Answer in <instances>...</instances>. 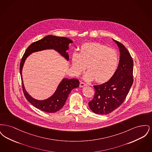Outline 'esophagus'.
Segmentation results:
<instances>
[{
  "label": "esophagus",
  "mask_w": 152,
  "mask_h": 152,
  "mask_svg": "<svg viewBox=\"0 0 152 152\" xmlns=\"http://www.w3.org/2000/svg\"><path fill=\"white\" fill-rule=\"evenodd\" d=\"M87 84H86L85 83H84V82H80V87H85V86H87Z\"/></svg>",
  "instance_id": "esophagus-1"
}]
</instances>
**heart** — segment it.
I'll return each instance as SVG.
<instances>
[{
    "label": "heart",
    "mask_w": 152,
    "mask_h": 152,
    "mask_svg": "<svg viewBox=\"0 0 152 152\" xmlns=\"http://www.w3.org/2000/svg\"><path fill=\"white\" fill-rule=\"evenodd\" d=\"M118 55L116 50L97 43H87L81 47L79 53L73 54L72 64L74 72L79 75L86 69L85 75L88 81L94 80L104 82L115 73L118 64Z\"/></svg>",
    "instance_id": "b5f03b06"
}]
</instances>
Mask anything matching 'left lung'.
Masks as SVG:
<instances>
[{
    "instance_id": "left-lung-1",
    "label": "left lung",
    "mask_w": 152,
    "mask_h": 152,
    "mask_svg": "<svg viewBox=\"0 0 152 152\" xmlns=\"http://www.w3.org/2000/svg\"><path fill=\"white\" fill-rule=\"evenodd\" d=\"M120 50V61L116 72L108 81L94 86V99L89 102L91 110L96 114L108 115L119 107L128 94L133 82V61L123 44L113 39Z\"/></svg>"
}]
</instances>
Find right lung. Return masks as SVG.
Segmentation results:
<instances>
[{"instance_id":"1","label":"right lung","mask_w":152,"mask_h":152,"mask_svg":"<svg viewBox=\"0 0 152 152\" xmlns=\"http://www.w3.org/2000/svg\"><path fill=\"white\" fill-rule=\"evenodd\" d=\"M72 41L65 37L48 35L42 39L31 44L25 51L20 64V73L22 81L23 91L26 99L36 108L47 113H54L61 108L65 104L68 96L74 88L79 87V81L76 79H63L58 84L55 93L50 97L44 100H37L29 95L25 89L22 79V68L26 59L32 52L44 50L53 49L68 60L69 55L66 51L69 44Z\"/></svg>"}]
</instances>
